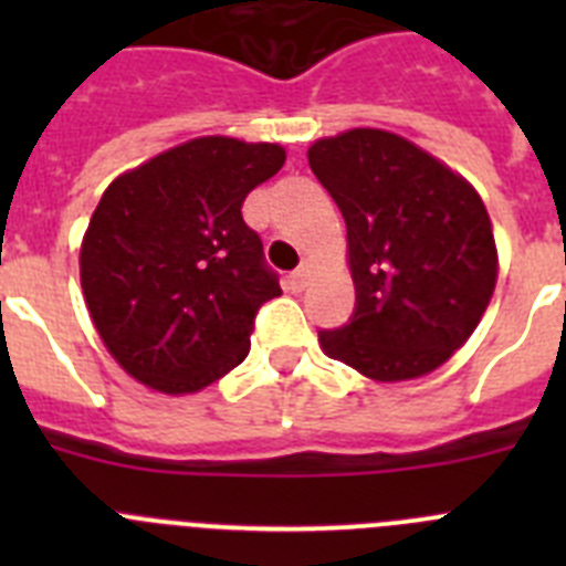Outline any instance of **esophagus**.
<instances>
[{
	"instance_id": "34e87169",
	"label": "esophagus",
	"mask_w": 566,
	"mask_h": 566,
	"mask_svg": "<svg viewBox=\"0 0 566 566\" xmlns=\"http://www.w3.org/2000/svg\"><path fill=\"white\" fill-rule=\"evenodd\" d=\"M312 274H314V263H312V260H306V263H303V266H300L297 272L292 274V289H294V292H303V289H306L308 283H312Z\"/></svg>"
}]
</instances>
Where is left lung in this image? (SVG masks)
Returning <instances> with one entry per match:
<instances>
[{"label": "left lung", "instance_id": "1", "mask_svg": "<svg viewBox=\"0 0 566 566\" xmlns=\"http://www.w3.org/2000/svg\"><path fill=\"white\" fill-rule=\"evenodd\" d=\"M308 164L348 229L357 312L319 348L374 382L437 371L476 332L499 277L473 184L388 129L317 138Z\"/></svg>", "mask_w": 566, "mask_h": 566}]
</instances>
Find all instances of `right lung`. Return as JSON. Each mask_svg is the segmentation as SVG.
Returning <instances> with one entry per match:
<instances>
[{
    "label": "right lung",
    "mask_w": 566,
    "mask_h": 566,
    "mask_svg": "<svg viewBox=\"0 0 566 566\" xmlns=\"http://www.w3.org/2000/svg\"><path fill=\"white\" fill-rule=\"evenodd\" d=\"M283 164L280 144L201 135L104 189L78 274L90 319L129 377L184 397L247 359L254 314L280 283L240 207Z\"/></svg>",
    "instance_id": "1"
}]
</instances>
